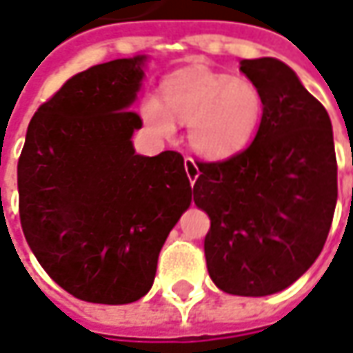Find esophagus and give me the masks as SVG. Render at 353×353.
I'll list each match as a JSON object with an SVG mask.
<instances>
[{"label": "esophagus", "instance_id": "1", "mask_svg": "<svg viewBox=\"0 0 353 353\" xmlns=\"http://www.w3.org/2000/svg\"><path fill=\"white\" fill-rule=\"evenodd\" d=\"M184 170H186V176H188L190 184L194 186L198 174H200V170H198V165L194 163V159H190V157H186V159H184Z\"/></svg>", "mask_w": 353, "mask_h": 353}]
</instances>
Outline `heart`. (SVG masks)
<instances>
[{
	"label": "heart",
	"instance_id": "b5f03b06",
	"mask_svg": "<svg viewBox=\"0 0 353 353\" xmlns=\"http://www.w3.org/2000/svg\"><path fill=\"white\" fill-rule=\"evenodd\" d=\"M163 100L147 96L143 119L163 137L188 125V143L198 155L225 159L245 149L263 117V96L250 78H234L210 68H188L169 78Z\"/></svg>",
	"mask_w": 353,
	"mask_h": 353
}]
</instances>
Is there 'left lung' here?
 <instances>
[{
	"label": "left lung",
	"instance_id": "8db88e82",
	"mask_svg": "<svg viewBox=\"0 0 353 353\" xmlns=\"http://www.w3.org/2000/svg\"><path fill=\"white\" fill-rule=\"evenodd\" d=\"M261 90L263 117L248 149L198 163L194 204L210 218L204 255L218 289L267 296L291 287L326 243L338 198L332 123L285 62H239Z\"/></svg>",
	"mask_w": 353,
	"mask_h": 353
}]
</instances>
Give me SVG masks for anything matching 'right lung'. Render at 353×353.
<instances>
[{
    "mask_svg": "<svg viewBox=\"0 0 353 353\" xmlns=\"http://www.w3.org/2000/svg\"><path fill=\"white\" fill-rule=\"evenodd\" d=\"M145 62L117 59L66 80L34 112L17 165L25 239L48 277L86 303L145 296L192 202L181 153L137 155L131 141Z\"/></svg>",
    "mask_w": 353,
    "mask_h": 353,
    "instance_id": "1",
    "label": "right lung"
}]
</instances>
